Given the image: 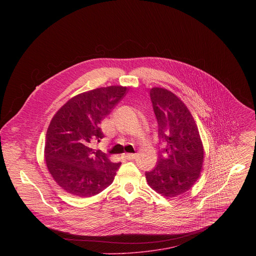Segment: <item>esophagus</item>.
<instances>
[{"instance_id":"obj_1","label":"esophagus","mask_w":256,"mask_h":256,"mask_svg":"<svg viewBox=\"0 0 256 256\" xmlns=\"http://www.w3.org/2000/svg\"><path fill=\"white\" fill-rule=\"evenodd\" d=\"M136 154H124V157L126 159V160H134L136 159Z\"/></svg>"}]
</instances>
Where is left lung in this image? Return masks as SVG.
I'll list each match as a JSON object with an SVG mask.
<instances>
[{"instance_id": "1", "label": "left lung", "mask_w": 256, "mask_h": 256, "mask_svg": "<svg viewBox=\"0 0 256 256\" xmlns=\"http://www.w3.org/2000/svg\"><path fill=\"white\" fill-rule=\"evenodd\" d=\"M158 134L165 148L157 166L146 172L148 184L166 198L188 192L202 170L204 150L200 132L190 109L171 91L150 90Z\"/></svg>"}]
</instances>
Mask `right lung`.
<instances>
[{
    "label": "right lung",
    "instance_id": "add662e5",
    "mask_svg": "<svg viewBox=\"0 0 256 256\" xmlns=\"http://www.w3.org/2000/svg\"><path fill=\"white\" fill-rule=\"evenodd\" d=\"M128 87H101L78 94L52 118L44 158L54 180L68 194L90 198L110 186L120 163H112L93 142L104 136L100 124L126 94Z\"/></svg>",
    "mask_w": 256,
    "mask_h": 256
}]
</instances>
